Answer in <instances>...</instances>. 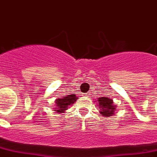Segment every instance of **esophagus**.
<instances>
[{
    "label": "esophagus",
    "mask_w": 157,
    "mask_h": 157,
    "mask_svg": "<svg viewBox=\"0 0 157 157\" xmlns=\"http://www.w3.org/2000/svg\"><path fill=\"white\" fill-rule=\"evenodd\" d=\"M84 96H86V97H89V96H90V94H89V93L84 94Z\"/></svg>",
    "instance_id": "obj_1"
}]
</instances>
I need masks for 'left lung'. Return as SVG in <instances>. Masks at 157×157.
Returning a JSON list of instances; mask_svg holds the SVG:
<instances>
[{"instance_id": "left-lung-1", "label": "left lung", "mask_w": 157, "mask_h": 157, "mask_svg": "<svg viewBox=\"0 0 157 157\" xmlns=\"http://www.w3.org/2000/svg\"><path fill=\"white\" fill-rule=\"evenodd\" d=\"M95 102H97V107H99L100 109L99 113L103 117H112L117 112V106L114 105L112 98H108L107 97H100L97 98Z\"/></svg>"}]
</instances>
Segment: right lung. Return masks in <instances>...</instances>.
<instances>
[{
	"mask_svg": "<svg viewBox=\"0 0 157 157\" xmlns=\"http://www.w3.org/2000/svg\"><path fill=\"white\" fill-rule=\"evenodd\" d=\"M77 97L76 94H69V95L62 97L61 98H57L54 101V106L53 107V110L54 112H57L58 113H63L71 107V106L74 104L75 102L77 100Z\"/></svg>",
	"mask_w": 157,
	"mask_h": 157,
	"instance_id": "add662e5",
	"label": "right lung"
}]
</instances>
